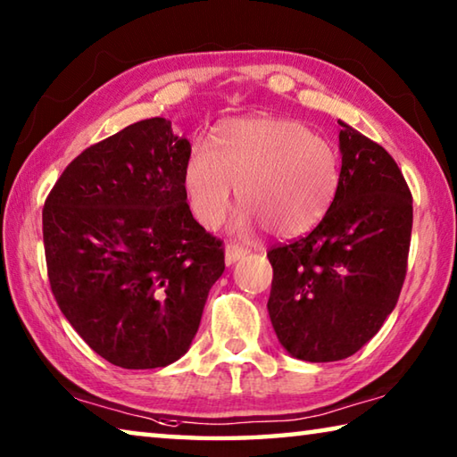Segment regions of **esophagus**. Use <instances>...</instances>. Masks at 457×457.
<instances>
[{
  "label": "esophagus",
  "instance_id": "1",
  "mask_svg": "<svg viewBox=\"0 0 457 457\" xmlns=\"http://www.w3.org/2000/svg\"><path fill=\"white\" fill-rule=\"evenodd\" d=\"M245 253H247V247H244L242 244H229L226 247V264L228 266L236 264V262L242 256H245Z\"/></svg>",
  "mask_w": 457,
  "mask_h": 457
}]
</instances>
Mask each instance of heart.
I'll return each mask as SVG.
<instances>
[{
  "label": "heart",
  "instance_id": "heart-1",
  "mask_svg": "<svg viewBox=\"0 0 457 457\" xmlns=\"http://www.w3.org/2000/svg\"><path fill=\"white\" fill-rule=\"evenodd\" d=\"M183 183L193 215L207 229L221 226L237 187L245 205L237 226L264 223L276 236H300L335 199L338 154L298 120L234 119L220 129L215 146L193 145Z\"/></svg>",
  "mask_w": 457,
  "mask_h": 457
}]
</instances>
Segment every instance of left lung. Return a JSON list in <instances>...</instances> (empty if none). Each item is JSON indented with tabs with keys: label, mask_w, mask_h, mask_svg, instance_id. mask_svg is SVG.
Here are the masks:
<instances>
[{
	"label": "left lung",
	"mask_w": 457,
	"mask_h": 457,
	"mask_svg": "<svg viewBox=\"0 0 457 457\" xmlns=\"http://www.w3.org/2000/svg\"><path fill=\"white\" fill-rule=\"evenodd\" d=\"M343 154L335 199L304 237L268 252V312L292 357H351L395 308L407 274L413 199L395 159L338 120Z\"/></svg>",
	"instance_id": "8db88e82"
}]
</instances>
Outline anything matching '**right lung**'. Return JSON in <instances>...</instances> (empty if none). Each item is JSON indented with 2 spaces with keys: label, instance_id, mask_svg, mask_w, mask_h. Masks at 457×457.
Wrapping results in <instances>:
<instances>
[{
  "label": "right lung",
  "instance_id": "add662e5",
  "mask_svg": "<svg viewBox=\"0 0 457 457\" xmlns=\"http://www.w3.org/2000/svg\"><path fill=\"white\" fill-rule=\"evenodd\" d=\"M189 153L167 119L138 120L82 151L46 197L54 298L84 343L122 369L183 357L226 270L221 239L189 210Z\"/></svg>",
  "mask_w": 457,
  "mask_h": 457
}]
</instances>
